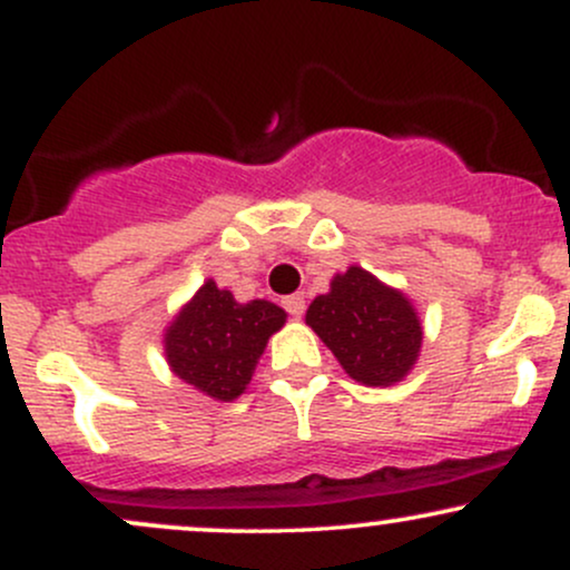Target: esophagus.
Returning <instances> with one entry per match:
<instances>
[{"label": "esophagus", "mask_w": 570, "mask_h": 570, "mask_svg": "<svg viewBox=\"0 0 570 570\" xmlns=\"http://www.w3.org/2000/svg\"><path fill=\"white\" fill-rule=\"evenodd\" d=\"M284 307L294 318H299L305 313V294L297 292V294H289V297H284Z\"/></svg>", "instance_id": "1"}]
</instances>
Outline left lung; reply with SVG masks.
<instances>
[{"instance_id":"8db88e82","label":"left lung","mask_w":570,"mask_h":570,"mask_svg":"<svg viewBox=\"0 0 570 570\" xmlns=\"http://www.w3.org/2000/svg\"><path fill=\"white\" fill-rule=\"evenodd\" d=\"M305 324L356 383L385 389L410 375L421 356L423 324L404 292L351 265L305 313Z\"/></svg>"}]
</instances>
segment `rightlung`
<instances>
[{"instance_id": "right-lung-1", "label": "right lung", "mask_w": 570, "mask_h": 570, "mask_svg": "<svg viewBox=\"0 0 570 570\" xmlns=\"http://www.w3.org/2000/svg\"><path fill=\"white\" fill-rule=\"evenodd\" d=\"M284 324V307L271 299L238 303L230 289L208 278L166 326L163 351L179 381L214 402H233L252 383L267 340Z\"/></svg>"}]
</instances>
